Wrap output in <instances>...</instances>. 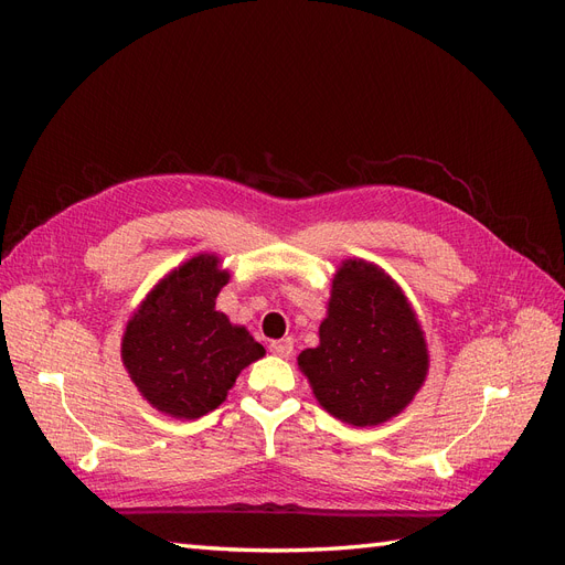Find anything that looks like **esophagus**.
<instances>
[{
	"mask_svg": "<svg viewBox=\"0 0 565 565\" xmlns=\"http://www.w3.org/2000/svg\"><path fill=\"white\" fill-rule=\"evenodd\" d=\"M292 349H295V341L285 337V339H278V341H270V353L278 355V358H289L292 355Z\"/></svg>",
	"mask_w": 565,
	"mask_h": 565,
	"instance_id": "obj_1",
	"label": "esophagus"
}]
</instances>
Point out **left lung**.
Wrapping results in <instances>:
<instances>
[{"label":"left lung","mask_w":565,"mask_h":565,"mask_svg":"<svg viewBox=\"0 0 565 565\" xmlns=\"http://www.w3.org/2000/svg\"><path fill=\"white\" fill-rule=\"evenodd\" d=\"M320 344L297 355L324 413L377 426L413 403L429 374V347L401 285L377 264L349 256L332 278Z\"/></svg>","instance_id":"8db88e82"}]
</instances>
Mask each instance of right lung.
Segmentation results:
<instances>
[{
    "instance_id": "add662e5",
    "label": "right lung",
    "mask_w": 565,
    "mask_h": 565,
    "mask_svg": "<svg viewBox=\"0 0 565 565\" xmlns=\"http://www.w3.org/2000/svg\"><path fill=\"white\" fill-rule=\"evenodd\" d=\"M231 270L200 252L167 273L136 306L122 334V365L158 413L198 419L226 401L237 374L266 355L243 324L216 311Z\"/></svg>"
}]
</instances>
